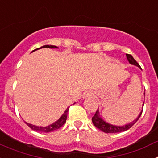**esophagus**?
Masks as SVG:
<instances>
[{"label":"esophagus","instance_id":"esophagus-1","mask_svg":"<svg viewBox=\"0 0 158 158\" xmlns=\"http://www.w3.org/2000/svg\"><path fill=\"white\" fill-rule=\"evenodd\" d=\"M92 94H93V93H88L87 94H86V96H92Z\"/></svg>","mask_w":158,"mask_h":158}]
</instances>
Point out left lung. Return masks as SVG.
<instances>
[{
  "label": "left lung",
  "instance_id": "8db88e82",
  "mask_svg": "<svg viewBox=\"0 0 158 158\" xmlns=\"http://www.w3.org/2000/svg\"><path fill=\"white\" fill-rule=\"evenodd\" d=\"M126 56L128 60V62H129L130 63L132 64V65H137L138 67H140V65H139V63H138V62L134 59V58L131 56V54H127ZM143 105H144V104H143ZM142 113V111H141L140 115H139V117H138L135 121H133V122L131 123L127 124V125L123 127L114 126V125H111V124H109V123H107L104 122V121L100 117L98 110H96L95 115H93V117L92 118V121H93V125H94L96 128H98L99 130L103 131V132H105V133H118V132H122V131H127L128 129H130V128L133 126L134 124H135L137 121L139 120V118H140Z\"/></svg>",
  "mask_w": 158,
  "mask_h": 158
}]
</instances>
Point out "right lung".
<instances>
[{"mask_svg":"<svg viewBox=\"0 0 158 158\" xmlns=\"http://www.w3.org/2000/svg\"><path fill=\"white\" fill-rule=\"evenodd\" d=\"M43 47H45V48H58L56 46H51V45H45V46H43V47H40V48H43ZM38 49H40V48H38ZM38 49H35V50H38ZM68 111H69V107H68V108L65 110L63 115H62V117H61V118H60L58 121H56L55 123H52L51 125H49L48 127H43L35 126V125L27 123H27V126H28L31 129L33 130V131H39V132H45V133H49V132H51V131L59 129L60 127H62L64 124L65 123V122H66L67 112H68Z\"/></svg>","mask_w":158,"mask_h":158,"instance_id":"1","label":"right lung"}]
</instances>
